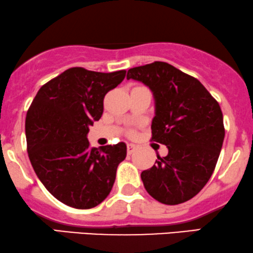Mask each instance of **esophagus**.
<instances>
[{
  "label": "esophagus",
  "mask_w": 253,
  "mask_h": 253,
  "mask_svg": "<svg viewBox=\"0 0 253 253\" xmlns=\"http://www.w3.org/2000/svg\"><path fill=\"white\" fill-rule=\"evenodd\" d=\"M135 149H136V147L132 145V143H128V145H127V153H128L129 155L132 154V153L135 152Z\"/></svg>",
  "instance_id": "1"
}]
</instances>
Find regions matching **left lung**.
<instances>
[{"mask_svg": "<svg viewBox=\"0 0 253 253\" xmlns=\"http://www.w3.org/2000/svg\"><path fill=\"white\" fill-rule=\"evenodd\" d=\"M127 79L152 91V140L168 148L167 156H158L141 172L147 193L168 206L189 201L211 177L222 149L225 132L218 103L196 78L168 63L129 69Z\"/></svg>", "mask_w": 253, "mask_h": 253, "instance_id": "obj_1", "label": "left lung"}]
</instances>
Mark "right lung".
<instances>
[{"label": "right lung", "instance_id": "1", "mask_svg": "<svg viewBox=\"0 0 253 253\" xmlns=\"http://www.w3.org/2000/svg\"><path fill=\"white\" fill-rule=\"evenodd\" d=\"M111 73L71 68L37 92L25 118L28 154L40 181L76 209L100 204L113 187L126 143L89 147V126L101 118L104 97L124 81Z\"/></svg>", "mask_w": 253, "mask_h": 253}]
</instances>
